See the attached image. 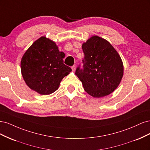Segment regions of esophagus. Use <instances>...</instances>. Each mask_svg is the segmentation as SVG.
I'll list each match as a JSON object with an SVG mask.
<instances>
[{"instance_id":"esophagus-1","label":"esophagus","mask_w":150,"mask_h":150,"mask_svg":"<svg viewBox=\"0 0 150 150\" xmlns=\"http://www.w3.org/2000/svg\"><path fill=\"white\" fill-rule=\"evenodd\" d=\"M72 70L73 71H76V66L75 65H74L73 66H72Z\"/></svg>"}]
</instances>
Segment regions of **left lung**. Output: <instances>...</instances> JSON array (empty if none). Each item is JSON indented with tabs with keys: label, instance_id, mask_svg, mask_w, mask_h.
Here are the masks:
<instances>
[{
	"label": "left lung",
	"instance_id": "obj_1",
	"mask_svg": "<svg viewBox=\"0 0 150 150\" xmlns=\"http://www.w3.org/2000/svg\"><path fill=\"white\" fill-rule=\"evenodd\" d=\"M82 49L83 68H77L76 75L85 91L96 98L110 94L123 76L124 67L119 54L107 40L98 35L84 42Z\"/></svg>",
	"mask_w": 150,
	"mask_h": 150
}]
</instances>
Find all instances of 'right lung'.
<instances>
[{
  "mask_svg": "<svg viewBox=\"0 0 150 150\" xmlns=\"http://www.w3.org/2000/svg\"><path fill=\"white\" fill-rule=\"evenodd\" d=\"M64 57L53 40L44 36L36 40L21 59V73L26 84L41 95L55 92L72 71L64 64Z\"/></svg>",
  "mask_w": 150,
  "mask_h": 150,
  "instance_id": "obj_1",
  "label": "right lung"
}]
</instances>
